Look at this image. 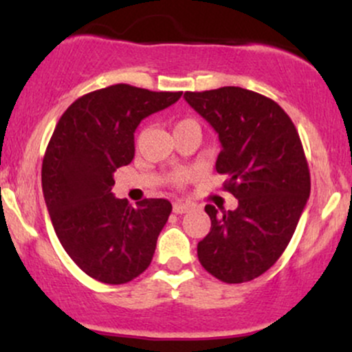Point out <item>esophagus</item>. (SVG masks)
Here are the masks:
<instances>
[{
	"mask_svg": "<svg viewBox=\"0 0 352 352\" xmlns=\"http://www.w3.org/2000/svg\"><path fill=\"white\" fill-rule=\"evenodd\" d=\"M188 210H192V205L190 204H187V201H175V204H173V212L175 213H187Z\"/></svg>",
	"mask_w": 352,
	"mask_h": 352,
	"instance_id": "1",
	"label": "esophagus"
}]
</instances>
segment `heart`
<instances>
[{"label":"heart","instance_id":"obj_1","mask_svg":"<svg viewBox=\"0 0 352 352\" xmlns=\"http://www.w3.org/2000/svg\"><path fill=\"white\" fill-rule=\"evenodd\" d=\"M187 122H193V120H188V119H187V120H182V122H179L177 125L187 124ZM177 125H175V127H177ZM188 175H190V173H188V172H184V170H182V172H175V173H173V175H172L173 185H177V187H180V185H184V182L188 179Z\"/></svg>","mask_w":352,"mask_h":352}]
</instances>
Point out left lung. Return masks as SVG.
I'll list each match as a JSON object with an SVG mask.
<instances>
[{"label": "left lung", "instance_id": "obj_1", "mask_svg": "<svg viewBox=\"0 0 352 352\" xmlns=\"http://www.w3.org/2000/svg\"><path fill=\"white\" fill-rule=\"evenodd\" d=\"M217 131V172L236 210L207 205L210 233L197 246L201 266L223 283L252 281L276 263L309 199L311 177L293 120L273 99L243 87L185 92Z\"/></svg>", "mask_w": 352, "mask_h": 352}]
</instances>
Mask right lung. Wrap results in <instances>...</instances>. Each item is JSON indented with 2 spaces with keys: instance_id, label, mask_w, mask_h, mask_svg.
I'll use <instances>...</instances> for the list:
<instances>
[{
  "instance_id": "add662e5",
  "label": "right lung",
  "mask_w": 352,
  "mask_h": 352,
  "mask_svg": "<svg viewBox=\"0 0 352 352\" xmlns=\"http://www.w3.org/2000/svg\"><path fill=\"white\" fill-rule=\"evenodd\" d=\"M182 92L114 84L71 104L43 159V192L52 227L71 260L107 285H124L151 265L172 204L144 199L134 208L116 199L114 172L134 159V132Z\"/></svg>"
}]
</instances>
